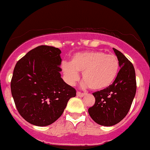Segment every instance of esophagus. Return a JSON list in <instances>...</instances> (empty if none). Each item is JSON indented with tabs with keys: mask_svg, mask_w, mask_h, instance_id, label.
<instances>
[{
	"mask_svg": "<svg viewBox=\"0 0 150 150\" xmlns=\"http://www.w3.org/2000/svg\"><path fill=\"white\" fill-rule=\"evenodd\" d=\"M86 94V93H81L80 92V91H77L76 92V95L79 96V97H83V96H84Z\"/></svg>",
	"mask_w": 150,
	"mask_h": 150,
	"instance_id": "1",
	"label": "esophagus"
}]
</instances>
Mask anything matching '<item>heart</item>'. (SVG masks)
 I'll use <instances>...</instances> for the list:
<instances>
[{"instance_id": "b5f03b06", "label": "heart", "mask_w": 150, "mask_h": 150, "mask_svg": "<svg viewBox=\"0 0 150 150\" xmlns=\"http://www.w3.org/2000/svg\"><path fill=\"white\" fill-rule=\"evenodd\" d=\"M62 68L71 83L78 81L79 71L82 72L85 85L93 90H101L109 87L114 81L120 65L115 55L91 51L76 53L72 56L70 64L64 63Z\"/></svg>"}]
</instances>
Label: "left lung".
<instances>
[{"instance_id":"1","label":"left lung","mask_w":150,"mask_h":150,"mask_svg":"<svg viewBox=\"0 0 150 150\" xmlns=\"http://www.w3.org/2000/svg\"><path fill=\"white\" fill-rule=\"evenodd\" d=\"M113 50L121 67L118 75L109 87L93 93L95 103L88 109L96 123L107 127L113 126L126 117L137 90L133 64L122 52L114 48Z\"/></svg>"}]
</instances>
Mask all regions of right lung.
I'll list each match as a JSON object with an SVG mask.
<instances>
[{
    "mask_svg": "<svg viewBox=\"0 0 150 150\" xmlns=\"http://www.w3.org/2000/svg\"><path fill=\"white\" fill-rule=\"evenodd\" d=\"M61 50L42 45L30 50L16 64L11 81L18 112L36 126L51 125L62 116L76 89L61 77Z\"/></svg>",
    "mask_w": 150,
    "mask_h": 150,
    "instance_id": "right-lung-1",
    "label": "right lung"
}]
</instances>
